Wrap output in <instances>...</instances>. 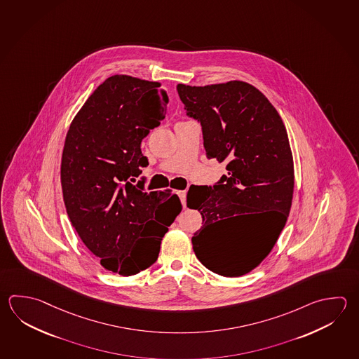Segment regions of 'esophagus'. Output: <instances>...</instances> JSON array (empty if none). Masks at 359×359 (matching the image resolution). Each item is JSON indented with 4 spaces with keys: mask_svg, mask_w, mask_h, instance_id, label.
Listing matches in <instances>:
<instances>
[{
    "mask_svg": "<svg viewBox=\"0 0 359 359\" xmlns=\"http://www.w3.org/2000/svg\"><path fill=\"white\" fill-rule=\"evenodd\" d=\"M177 196L180 198V201H182L184 207H185V203H187V191H185V190H179V191H177Z\"/></svg>",
    "mask_w": 359,
    "mask_h": 359,
    "instance_id": "34e87169",
    "label": "esophagus"
}]
</instances>
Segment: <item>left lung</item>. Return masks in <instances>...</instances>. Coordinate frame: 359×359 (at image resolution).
Returning <instances> with one entry per match:
<instances>
[{"instance_id":"8db88e82","label":"left lung","mask_w":359,"mask_h":359,"mask_svg":"<svg viewBox=\"0 0 359 359\" xmlns=\"http://www.w3.org/2000/svg\"><path fill=\"white\" fill-rule=\"evenodd\" d=\"M176 88L187 115L202 126L207 157L227 163L219 182L188 191L187 205L203 218L193 250L216 274L244 276L269 255L291 210L294 169L287 129L248 82ZM248 215L255 219L245 225Z\"/></svg>"}]
</instances>
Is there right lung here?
<instances>
[{"label":"right lung","mask_w":359,"mask_h":359,"mask_svg":"<svg viewBox=\"0 0 359 359\" xmlns=\"http://www.w3.org/2000/svg\"><path fill=\"white\" fill-rule=\"evenodd\" d=\"M158 82L114 75L99 85L69 126L61 163L67 215L100 264L128 277L154 264L182 210L176 194L143 189L141 142L165 119Z\"/></svg>","instance_id":"obj_1"}]
</instances>
